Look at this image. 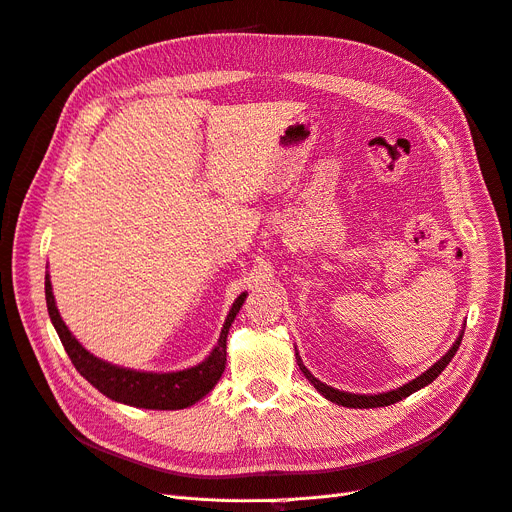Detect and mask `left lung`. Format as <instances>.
Returning <instances> with one entry per match:
<instances>
[{"instance_id":"obj_1","label":"left lung","mask_w":512,"mask_h":512,"mask_svg":"<svg viewBox=\"0 0 512 512\" xmlns=\"http://www.w3.org/2000/svg\"><path fill=\"white\" fill-rule=\"evenodd\" d=\"M464 325H466V323H464ZM462 336H464V327L460 330L456 342H454L452 346H449V351H447L437 363H433L431 367H428V370H426L424 374H420L418 378L410 380V382L403 384V386L393 388V391L378 393V395H355V393L338 391V388H334V386L323 384V382L317 380L309 370H306V365L302 363L298 351H296V363H298V367H300V372L306 376V380H309V382L317 388V393H321L327 401H332V403H336V405H344V407H359V410H367V407L393 405V403H397V401H401V399H405V397H410L412 393L420 391V388L431 384V382L445 370L447 363L454 359V355H456V351H458V346H460V342H462ZM294 349H296V346H294Z\"/></svg>"}]
</instances>
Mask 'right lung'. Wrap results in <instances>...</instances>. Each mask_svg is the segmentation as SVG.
<instances>
[{
  "label": "right lung",
  "instance_id": "obj_1",
  "mask_svg": "<svg viewBox=\"0 0 512 512\" xmlns=\"http://www.w3.org/2000/svg\"><path fill=\"white\" fill-rule=\"evenodd\" d=\"M245 298H248V292H243L235 298L227 319H224L216 346L201 363L178 372H140L130 370V367L113 365L92 355L86 346L71 334V330L56 309L50 275L46 273V302L50 321L60 342H63L69 359L73 361L75 370L94 388H98L102 395H107L117 403L145 407V410H185V407L195 405L199 399H203L212 391L224 372V365H227L229 327L235 321Z\"/></svg>",
  "mask_w": 512,
  "mask_h": 512
}]
</instances>
